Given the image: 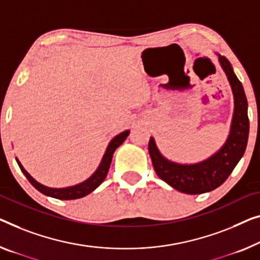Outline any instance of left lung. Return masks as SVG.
Masks as SVG:
<instances>
[{
  "instance_id": "obj_1",
  "label": "left lung",
  "mask_w": 260,
  "mask_h": 260,
  "mask_svg": "<svg viewBox=\"0 0 260 260\" xmlns=\"http://www.w3.org/2000/svg\"><path fill=\"white\" fill-rule=\"evenodd\" d=\"M216 55L230 83L235 104L230 132L224 145L203 161L179 164L162 155L153 137L148 143L149 155L157 176L177 191L189 195L211 191L223 184L245 153L249 138L247 100L243 85L235 75L230 61L219 53Z\"/></svg>"
}]
</instances>
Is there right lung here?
<instances>
[{
  "label": "right lung",
  "instance_id": "obj_1",
  "mask_svg": "<svg viewBox=\"0 0 260 260\" xmlns=\"http://www.w3.org/2000/svg\"><path fill=\"white\" fill-rule=\"evenodd\" d=\"M128 135H129L128 129L123 131L118 135H115V137L110 141V143H108L107 148L105 150V154H104V156L102 158V162H100V165L98 166V168H96L95 172L93 173L87 180H85L84 182H80L78 184L71 185V187H65V188L46 187V185L37 182L28 172H26L17 157H16V161L19 166V168L22 170V173L24 174L30 183L32 184L38 191L44 193V195L53 197V199H58V200L81 199V197L86 196L88 193H91L93 190H95V189L103 183L104 180L106 179L108 169H110V166L112 162V157H113L115 149H117L118 147L126 140V138L128 137Z\"/></svg>",
  "mask_w": 260,
  "mask_h": 260
}]
</instances>
